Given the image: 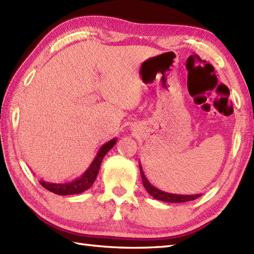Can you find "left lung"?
Returning <instances> with one entry per match:
<instances>
[{
  "mask_svg": "<svg viewBox=\"0 0 254 254\" xmlns=\"http://www.w3.org/2000/svg\"><path fill=\"white\" fill-rule=\"evenodd\" d=\"M139 171H140V178L141 181H143V185L145 187V190H147L150 196L154 197L157 200H160V201L164 202H171V203H180V202H187V201H191V200L197 199L199 197H201L202 193H197V194H179V193H171V192H166L162 191L160 190H158L155 186H152L150 184V182L147 180L146 175L143 171V168H141V164L139 162Z\"/></svg>",
  "mask_w": 254,
  "mask_h": 254,
  "instance_id": "left-lung-1",
  "label": "left lung"
}]
</instances>
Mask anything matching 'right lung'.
Returning <instances> with one entry per match:
<instances>
[{"instance_id": "right-lung-1", "label": "right lung", "mask_w": 254, "mask_h": 254, "mask_svg": "<svg viewBox=\"0 0 254 254\" xmlns=\"http://www.w3.org/2000/svg\"><path fill=\"white\" fill-rule=\"evenodd\" d=\"M117 140L118 138H113L111 140L107 141V143H105L104 145L100 146V148L98 149L95 158H94L93 161L91 162L90 167H88L84 172L82 173V175L79 176V178H76L67 183H51V182H45L43 180H41L40 184L44 188H46L47 190L57 194H61V196L76 194V193H81L87 190L88 188L92 187L94 182H95L97 178L100 164H102L104 157L116 145Z\"/></svg>"}]
</instances>
